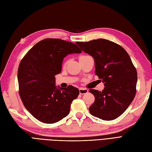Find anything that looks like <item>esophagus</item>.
Listing matches in <instances>:
<instances>
[{"mask_svg":"<svg viewBox=\"0 0 152 152\" xmlns=\"http://www.w3.org/2000/svg\"><path fill=\"white\" fill-rule=\"evenodd\" d=\"M88 92V90L86 89L85 88H79V93L80 95H84V94L87 93Z\"/></svg>","mask_w":152,"mask_h":152,"instance_id":"1","label":"esophagus"}]
</instances>
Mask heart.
Masks as SVG:
<instances>
[{"label":"heart","instance_id":"obj_1","mask_svg":"<svg viewBox=\"0 0 152 152\" xmlns=\"http://www.w3.org/2000/svg\"><path fill=\"white\" fill-rule=\"evenodd\" d=\"M88 56H86V55H83V56H80L79 57V59H83V58H85V57H88ZM66 63H67V61H65V62L64 63V65H66Z\"/></svg>","mask_w":152,"mask_h":152}]
</instances>
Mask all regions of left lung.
I'll return each mask as SVG.
<instances>
[{"label":"left lung","mask_w":152,"mask_h":152,"mask_svg":"<svg viewBox=\"0 0 152 152\" xmlns=\"http://www.w3.org/2000/svg\"><path fill=\"white\" fill-rule=\"evenodd\" d=\"M76 43L93 57L95 74L105 86L102 91L89 89L95 96L90 113L103 120H114L125 111L136 95V68L125 49L109 40L101 38Z\"/></svg>","instance_id":"8db88e82"}]
</instances>
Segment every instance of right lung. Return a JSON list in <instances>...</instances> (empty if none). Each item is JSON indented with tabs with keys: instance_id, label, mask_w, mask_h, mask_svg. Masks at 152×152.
I'll return each instance as SVG.
<instances>
[{
	"instance_id": "right-lung-1",
	"label": "right lung",
	"mask_w": 152,
	"mask_h": 152,
	"mask_svg": "<svg viewBox=\"0 0 152 152\" xmlns=\"http://www.w3.org/2000/svg\"><path fill=\"white\" fill-rule=\"evenodd\" d=\"M82 50L75 43L46 38L31 48L18 69L19 95L24 107L45 124H54L68 115L79 90L72 86L57 89L55 76L61 72L64 57Z\"/></svg>"
}]
</instances>
